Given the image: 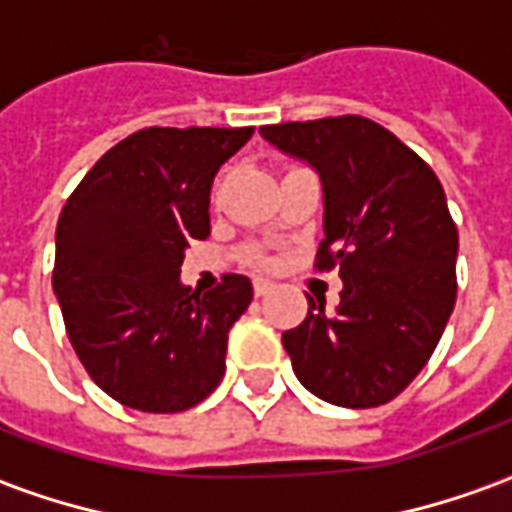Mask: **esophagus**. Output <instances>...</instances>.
I'll use <instances>...</instances> for the list:
<instances>
[{
  "label": "esophagus",
  "instance_id": "1",
  "mask_svg": "<svg viewBox=\"0 0 512 512\" xmlns=\"http://www.w3.org/2000/svg\"><path fill=\"white\" fill-rule=\"evenodd\" d=\"M274 290V282H268V279H255V296L257 299H263Z\"/></svg>",
  "mask_w": 512,
  "mask_h": 512
}]
</instances>
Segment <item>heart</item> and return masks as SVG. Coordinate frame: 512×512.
Here are the masks:
<instances>
[{"label": "heart", "instance_id": "b5f03b06", "mask_svg": "<svg viewBox=\"0 0 512 512\" xmlns=\"http://www.w3.org/2000/svg\"><path fill=\"white\" fill-rule=\"evenodd\" d=\"M244 257L249 260V263H255V266H268V257L257 249V246H249L244 252Z\"/></svg>", "mask_w": 512, "mask_h": 512}]
</instances>
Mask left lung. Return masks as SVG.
<instances>
[{
	"mask_svg": "<svg viewBox=\"0 0 512 512\" xmlns=\"http://www.w3.org/2000/svg\"><path fill=\"white\" fill-rule=\"evenodd\" d=\"M323 180L315 268H340V307L310 301L282 334L301 384L326 403L384 406L436 351L455 307L458 227L436 172L392 131L362 115L263 126Z\"/></svg>",
	"mask_w": 512,
	"mask_h": 512,
	"instance_id": "8db88e82",
	"label": "left lung"
}]
</instances>
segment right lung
Wrapping results in <instances>:
<instances>
[{
  "mask_svg": "<svg viewBox=\"0 0 512 512\" xmlns=\"http://www.w3.org/2000/svg\"><path fill=\"white\" fill-rule=\"evenodd\" d=\"M255 128H161L126 136L73 189L57 222L51 285L87 376L136 411L178 414L224 378L227 334L252 282L183 288V252L211 233V183Z\"/></svg>",
  "mask_w": 512,
  "mask_h": 512,
  "instance_id": "add662e5",
  "label": "right lung"
}]
</instances>
